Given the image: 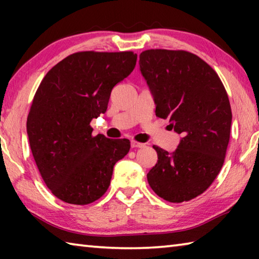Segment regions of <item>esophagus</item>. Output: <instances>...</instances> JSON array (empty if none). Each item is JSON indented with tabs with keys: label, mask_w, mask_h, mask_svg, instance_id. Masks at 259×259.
<instances>
[{
	"label": "esophagus",
	"mask_w": 259,
	"mask_h": 259,
	"mask_svg": "<svg viewBox=\"0 0 259 259\" xmlns=\"http://www.w3.org/2000/svg\"><path fill=\"white\" fill-rule=\"evenodd\" d=\"M145 146V144H143V143H137V142H131V147L133 148H142V147H144Z\"/></svg>",
	"instance_id": "obj_1"
}]
</instances>
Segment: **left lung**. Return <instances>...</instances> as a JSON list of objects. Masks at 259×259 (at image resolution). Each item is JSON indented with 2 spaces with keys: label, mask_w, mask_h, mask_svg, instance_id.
Masks as SVG:
<instances>
[{
  "label": "left lung",
  "mask_w": 259,
  "mask_h": 259,
  "mask_svg": "<svg viewBox=\"0 0 259 259\" xmlns=\"http://www.w3.org/2000/svg\"><path fill=\"white\" fill-rule=\"evenodd\" d=\"M139 71L155 104L156 116L170 119L181 140L169 153L157 146L156 164L147 174L153 191L181 203L202 194L224 163L232 111L217 73L187 51L146 50Z\"/></svg>",
  "instance_id": "1"
}]
</instances>
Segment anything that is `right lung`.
Instances as JSON below:
<instances>
[{
  "instance_id": "1",
  "label": "right lung",
  "mask_w": 259,
  "mask_h": 259,
  "mask_svg": "<svg viewBox=\"0 0 259 259\" xmlns=\"http://www.w3.org/2000/svg\"><path fill=\"white\" fill-rule=\"evenodd\" d=\"M137 55L76 52L43 78L27 116L35 163L48 188L71 204L105 194L113 168L128 154V139L93 137L90 122L107 109L112 89L134 71Z\"/></svg>"
}]
</instances>
